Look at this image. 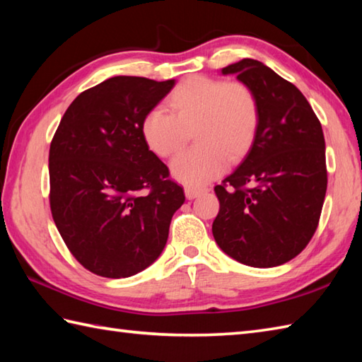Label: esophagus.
I'll return each instance as SVG.
<instances>
[{
  "instance_id": "obj_1",
  "label": "esophagus",
  "mask_w": 362,
  "mask_h": 362,
  "mask_svg": "<svg viewBox=\"0 0 362 362\" xmlns=\"http://www.w3.org/2000/svg\"><path fill=\"white\" fill-rule=\"evenodd\" d=\"M205 188H193V187H187L185 188V196L187 199H194L197 196H201L202 193H205Z\"/></svg>"
}]
</instances>
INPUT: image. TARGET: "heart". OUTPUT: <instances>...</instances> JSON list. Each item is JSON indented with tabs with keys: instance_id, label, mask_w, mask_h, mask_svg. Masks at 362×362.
<instances>
[{
	"instance_id": "heart-1",
	"label": "heart",
	"mask_w": 362,
	"mask_h": 362,
	"mask_svg": "<svg viewBox=\"0 0 362 362\" xmlns=\"http://www.w3.org/2000/svg\"><path fill=\"white\" fill-rule=\"evenodd\" d=\"M171 113L152 109L141 121L146 146L161 158L173 157L193 130V148L171 163L177 180L201 187L222 173L226 160L238 161L249 152L259 124L258 99L249 86L189 76L168 98Z\"/></svg>"
}]
</instances>
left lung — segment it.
<instances>
[{"label":"left lung","instance_id":"1","mask_svg":"<svg viewBox=\"0 0 362 362\" xmlns=\"http://www.w3.org/2000/svg\"><path fill=\"white\" fill-rule=\"evenodd\" d=\"M255 93L259 124L247 156L214 187L213 236L228 257L252 267L296 258L319 226L327 193L320 121L294 83L253 59L222 68Z\"/></svg>","mask_w":362,"mask_h":362}]
</instances>
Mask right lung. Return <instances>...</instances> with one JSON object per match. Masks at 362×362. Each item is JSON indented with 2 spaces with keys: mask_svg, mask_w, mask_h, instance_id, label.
I'll use <instances>...</instances> for the list:
<instances>
[{
  "mask_svg": "<svg viewBox=\"0 0 362 362\" xmlns=\"http://www.w3.org/2000/svg\"><path fill=\"white\" fill-rule=\"evenodd\" d=\"M174 87L115 76L74 99L49 146V206L79 263L105 279H126L156 261L183 188L149 151L141 121Z\"/></svg>",
  "mask_w": 362,
  "mask_h": 362,
  "instance_id": "right-lung-1",
  "label": "right lung"
}]
</instances>
